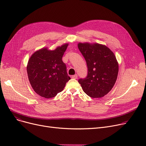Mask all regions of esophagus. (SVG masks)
Wrapping results in <instances>:
<instances>
[{
	"label": "esophagus",
	"mask_w": 146,
	"mask_h": 146,
	"mask_svg": "<svg viewBox=\"0 0 146 146\" xmlns=\"http://www.w3.org/2000/svg\"><path fill=\"white\" fill-rule=\"evenodd\" d=\"M72 78L74 79H78V75L77 74H74L72 76Z\"/></svg>",
	"instance_id": "1"
}]
</instances>
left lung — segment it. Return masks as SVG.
I'll use <instances>...</instances> for the list:
<instances>
[{
  "label": "left lung",
  "instance_id": "obj_1",
  "mask_svg": "<svg viewBox=\"0 0 146 146\" xmlns=\"http://www.w3.org/2000/svg\"><path fill=\"white\" fill-rule=\"evenodd\" d=\"M78 48L88 66L86 78L78 80L83 90L93 98L104 96L117 79L119 67L115 56L106 45L98 43L79 42Z\"/></svg>",
  "mask_w": 146,
  "mask_h": 146
}]
</instances>
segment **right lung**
<instances>
[{"label":"right lung","mask_w":146,"mask_h":146,"mask_svg":"<svg viewBox=\"0 0 146 146\" xmlns=\"http://www.w3.org/2000/svg\"><path fill=\"white\" fill-rule=\"evenodd\" d=\"M68 45L64 44L54 50L42 48L29 58L27 67L28 79L38 95L48 99L54 97L70 79L62 61Z\"/></svg>","instance_id":"1"}]
</instances>
